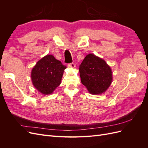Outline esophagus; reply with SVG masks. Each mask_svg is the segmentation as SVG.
<instances>
[{
	"mask_svg": "<svg viewBox=\"0 0 148 148\" xmlns=\"http://www.w3.org/2000/svg\"><path fill=\"white\" fill-rule=\"evenodd\" d=\"M68 66L70 67V68H75V64L74 63H71L68 64Z\"/></svg>",
	"mask_w": 148,
	"mask_h": 148,
	"instance_id": "1",
	"label": "esophagus"
}]
</instances>
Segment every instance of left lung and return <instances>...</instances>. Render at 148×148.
<instances>
[{"mask_svg": "<svg viewBox=\"0 0 148 148\" xmlns=\"http://www.w3.org/2000/svg\"><path fill=\"white\" fill-rule=\"evenodd\" d=\"M82 83L92 95H100L109 88L112 81L110 67L105 60L89 53L79 65Z\"/></svg>", "mask_w": 148, "mask_h": 148, "instance_id": "obj_1", "label": "left lung"}]
</instances>
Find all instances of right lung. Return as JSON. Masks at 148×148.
Listing matches in <instances>:
<instances>
[{"instance_id": "1", "label": "right lung", "mask_w": 148, "mask_h": 148, "mask_svg": "<svg viewBox=\"0 0 148 148\" xmlns=\"http://www.w3.org/2000/svg\"><path fill=\"white\" fill-rule=\"evenodd\" d=\"M66 68L52 55L39 60L31 71L33 84L42 95H51L60 85L64 70Z\"/></svg>"}]
</instances>
